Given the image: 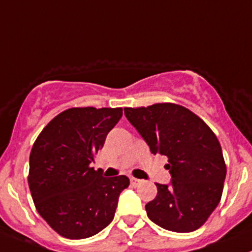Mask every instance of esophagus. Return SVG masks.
Returning a JSON list of instances; mask_svg holds the SVG:
<instances>
[{
  "label": "esophagus",
  "mask_w": 252,
  "mask_h": 252,
  "mask_svg": "<svg viewBox=\"0 0 252 252\" xmlns=\"http://www.w3.org/2000/svg\"><path fill=\"white\" fill-rule=\"evenodd\" d=\"M130 183H131V185H133V187H138V185L141 183V180L136 179V178H130Z\"/></svg>",
  "instance_id": "esophagus-1"
}]
</instances>
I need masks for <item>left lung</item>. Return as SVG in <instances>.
<instances>
[{
	"instance_id": "8db88e82",
	"label": "left lung",
	"mask_w": 252,
	"mask_h": 252,
	"mask_svg": "<svg viewBox=\"0 0 252 252\" xmlns=\"http://www.w3.org/2000/svg\"><path fill=\"white\" fill-rule=\"evenodd\" d=\"M154 155L168 157L171 184H156L147 216L167 230L199 229L220 204L227 167L217 136L200 117L175 103L124 108Z\"/></svg>"
}]
</instances>
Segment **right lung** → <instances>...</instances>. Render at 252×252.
<instances>
[{"mask_svg":"<svg viewBox=\"0 0 252 252\" xmlns=\"http://www.w3.org/2000/svg\"><path fill=\"white\" fill-rule=\"evenodd\" d=\"M122 114L121 107L69 108L32 145L28 183L35 207L64 238L85 239L107 227L129 187L126 175L105 178L90 166Z\"/></svg>","mask_w":252,"mask_h":252,"instance_id":"right-lung-1","label":"right lung"}]
</instances>
